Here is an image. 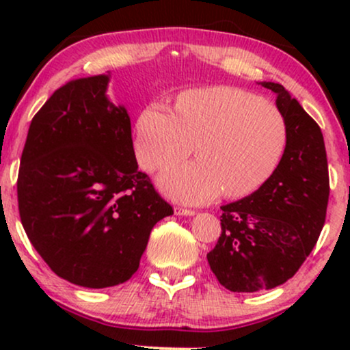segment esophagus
<instances>
[{
	"label": "esophagus",
	"instance_id": "1",
	"mask_svg": "<svg viewBox=\"0 0 350 350\" xmlns=\"http://www.w3.org/2000/svg\"><path fill=\"white\" fill-rule=\"evenodd\" d=\"M174 212H176V215H184V217H191L196 214V212L191 211V208H184V207H176Z\"/></svg>",
	"mask_w": 350,
	"mask_h": 350
}]
</instances>
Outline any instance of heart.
<instances>
[{"instance_id":"1","label":"heart","mask_w":350,"mask_h":350,"mask_svg":"<svg viewBox=\"0 0 350 350\" xmlns=\"http://www.w3.org/2000/svg\"><path fill=\"white\" fill-rule=\"evenodd\" d=\"M198 161L159 178L167 198L206 204L220 192L228 198L252 194L278 166L286 126L270 103L235 87L184 92L176 111L151 103L136 123V158L143 170L163 171L194 150Z\"/></svg>"}]
</instances>
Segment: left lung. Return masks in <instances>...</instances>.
<instances>
[{
  "mask_svg": "<svg viewBox=\"0 0 350 350\" xmlns=\"http://www.w3.org/2000/svg\"><path fill=\"white\" fill-rule=\"evenodd\" d=\"M276 95L286 146L273 174L247 198L222 206V234L207 253L227 290L255 293L286 283L323 230L329 199L321 128L283 85L260 82Z\"/></svg>",
  "mask_w": 350,
  "mask_h": 350,
  "instance_id": "8db88e82",
  "label": "left lung"
}]
</instances>
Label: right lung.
Masks as SVG:
<instances>
[{"mask_svg":"<svg viewBox=\"0 0 350 350\" xmlns=\"http://www.w3.org/2000/svg\"><path fill=\"white\" fill-rule=\"evenodd\" d=\"M110 74L67 82L27 131L18 176L27 239L60 278L83 288L124 283L152 227L172 207L138 170L124 105L108 98Z\"/></svg>","mask_w":350,"mask_h":350,"instance_id":"1","label":"right lung"}]
</instances>
